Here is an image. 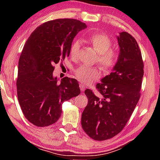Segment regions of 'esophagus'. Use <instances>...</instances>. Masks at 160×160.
Instances as JSON below:
<instances>
[{"label":"esophagus","instance_id":"1","mask_svg":"<svg viewBox=\"0 0 160 160\" xmlns=\"http://www.w3.org/2000/svg\"><path fill=\"white\" fill-rule=\"evenodd\" d=\"M79 87H80L81 90H82V91H84V89H85V88H86V87H85V85L83 84H80Z\"/></svg>","mask_w":160,"mask_h":160}]
</instances>
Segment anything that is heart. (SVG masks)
I'll return each mask as SVG.
<instances>
[{
  "label": "heart",
  "mask_w": 160,
  "mask_h": 160,
  "mask_svg": "<svg viewBox=\"0 0 160 160\" xmlns=\"http://www.w3.org/2000/svg\"><path fill=\"white\" fill-rule=\"evenodd\" d=\"M89 43L98 53L95 61L98 62L105 72H109L117 65L119 60V53L111 49L112 42L108 36L105 34H95L89 38ZM82 42L75 40L72 43L70 54L73 59H77L79 54ZM101 75V71L97 67L80 66L74 71V76L81 82L89 84L97 80Z\"/></svg>",
  "instance_id": "b5f03b06"
}]
</instances>
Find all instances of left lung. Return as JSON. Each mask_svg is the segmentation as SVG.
I'll list each match as a JSON object with an SVG mask.
<instances>
[{
	"instance_id": "8db88e82",
	"label": "left lung",
	"mask_w": 160,
	"mask_h": 160,
	"mask_svg": "<svg viewBox=\"0 0 160 160\" xmlns=\"http://www.w3.org/2000/svg\"><path fill=\"white\" fill-rule=\"evenodd\" d=\"M119 60L109 75L96 85L95 95L87 89L88 103L82 115L84 132L95 141L114 137L123 130L141 96L143 62L135 38L127 32L117 36Z\"/></svg>"
}]
</instances>
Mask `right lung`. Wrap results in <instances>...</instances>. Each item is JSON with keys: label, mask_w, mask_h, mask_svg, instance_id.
<instances>
[{"label": "right lung", "mask_w": 160, "mask_h": 160, "mask_svg": "<svg viewBox=\"0 0 160 160\" xmlns=\"http://www.w3.org/2000/svg\"><path fill=\"white\" fill-rule=\"evenodd\" d=\"M87 25L74 19H58L38 26L32 32L19 60L17 97L26 119L37 127L55 123L62 103L80 94L75 78L65 77L58 84L54 64L69 56L74 37Z\"/></svg>", "instance_id": "obj_1"}]
</instances>
